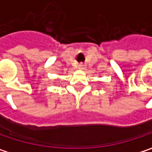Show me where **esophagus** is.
Returning a JSON list of instances; mask_svg holds the SVG:
<instances>
[{"mask_svg": "<svg viewBox=\"0 0 152 152\" xmlns=\"http://www.w3.org/2000/svg\"><path fill=\"white\" fill-rule=\"evenodd\" d=\"M78 68H79L80 69H83L85 68V65H84V64H83V63H80V64L78 65Z\"/></svg>", "mask_w": 152, "mask_h": 152, "instance_id": "esophagus-1", "label": "esophagus"}]
</instances>
